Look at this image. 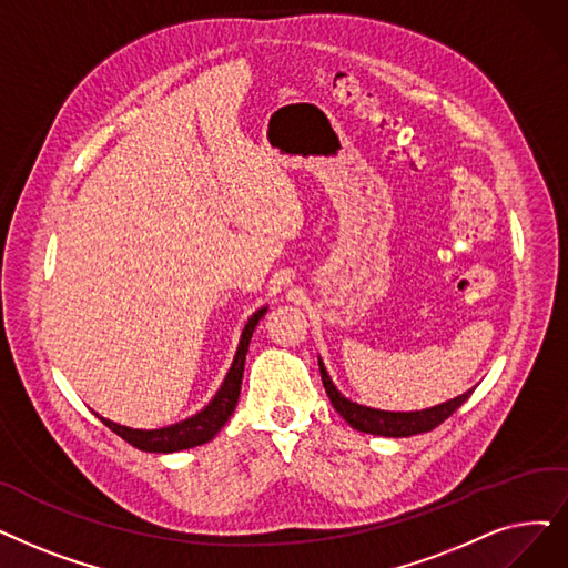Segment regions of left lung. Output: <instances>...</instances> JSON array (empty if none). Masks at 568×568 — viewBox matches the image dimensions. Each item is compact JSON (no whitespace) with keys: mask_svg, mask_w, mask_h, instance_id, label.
Returning a JSON list of instances; mask_svg holds the SVG:
<instances>
[{"mask_svg":"<svg viewBox=\"0 0 568 568\" xmlns=\"http://www.w3.org/2000/svg\"><path fill=\"white\" fill-rule=\"evenodd\" d=\"M320 364V376H323V385L327 397L332 402V406L338 410V415L343 417L345 423H348L353 429L364 432V434H376V436H392V438H399V436H413V434H423V432H432L434 427H438L443 420H448V417L471 397L474 389H468L459 397L446 402V404H438L434 408L427 410H410V413H392V410H378V408H368V406H359L351 399H345L343 394L334 387L325 364L317 359Z\"/></svg>","mask_w":568,"mask_h":568,"instance_id":"obj_1","label":"left lung"}]
</instances>
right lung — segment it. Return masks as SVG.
<instances>
[{
	"instance_id": "right-lung-1",
	"label": "right lung",
	"mask_w": 568,
	"mask_h": 568,
	"mask_svg": "<svg viewBox=\"0 0 568 568\" xmlns=\"http://www.w3.org/2000/svg\"><path fill=\"white\" fill-rule=\"evenodd\" d=\"M264 313H266V306L251 315L248 325L243 327L239 348H236V355H234L230 372L225 376V383L220 385V389L215 392V397L211 399V404L206 408H202L196 415L187 417V420H183V423L162 427V429H132V427L115 425V423L106 420V417H100V420L111 432H115L120 438H125L128 443H132L134 448L145 450V453H179V450H187V448H194V446H202V443H209L220 429L225 427V423L230 420V415L236 408L239 394H241L245 353H248L253 332H255L260 320L264 317Z\"/></svg>"
}]
</instances>
